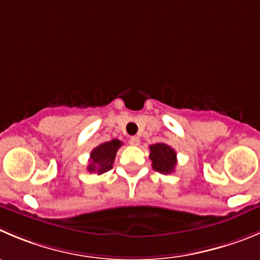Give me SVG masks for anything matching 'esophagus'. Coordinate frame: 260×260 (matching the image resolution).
Instances as JSON below:
<instances>
[{"label":"esophagus","instance_id":"esophagus-1","mask_svg":"<svg viewBox=\"0 0 260 260\" xmlns=\"http://www.w3.org/2000/svg\"><path fill=\"white\" fill-rule=\"evenodd\" d=\"M130 144H132L133 147H138V145L140 144V139L138 137L130 138Z\"/></svg>","mask_w":260,"mask_h":260}]
</instances>
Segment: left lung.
<instances>
[{"mask_svg": "<svg viewBox=\"0 0 260 260\" xmlns=\"http://www.w3.org/2000/svg\"><path fill=\"white\" fill-rule=\"evenodd\" d=\"M149 158L152 160V167L160 174H171L176 167V152L174 148L165 143H157L149 147Z\"/></svg>", "mask_w": 260, "mask_h": 260, "instance_id": "8db88e82", "label": "left lung"}]
</instances>
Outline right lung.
Here are the masks:
<instances>
[{
	"label": "right lung",
	"instance_id": "obj_1",
	"mask_svg": "<svg viewBox=\"0 0 260 260\" xmlns=\"http://www.w3.org/2000/svg\"><path fill=\"white\" fill-rule=\"evenodd\" d=\"M122 143L118 139H113L111 142H106L95 147L90 152V160L88 165L89 172H97L98 175L105 174L112 169L113 160H115L116 153Z\"/></svg>",
	"mask_w": 260,
	"mask_h": 260
}]
</instances>
